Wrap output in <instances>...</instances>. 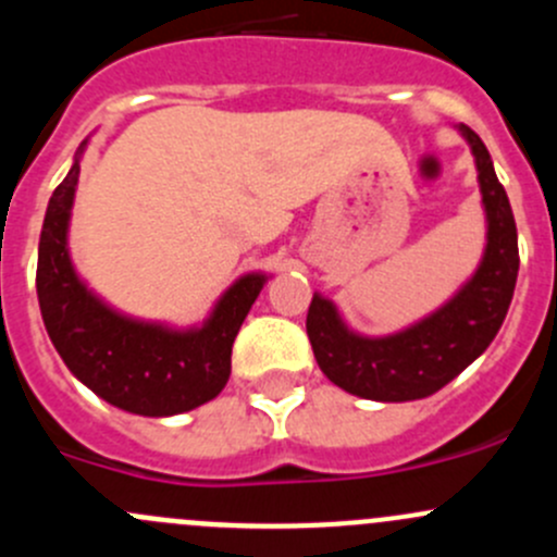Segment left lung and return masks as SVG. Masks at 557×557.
Returning a JSON list of instances; mask_svg holds the SVG:
<instances>
[{
	"label": "left lung",
	"mask_w": 557,
	"mask_h": 557,
	"mask_svg": "<svg viewBox=\"0 0 557 557\" xmlns=\"http://www.w3.org/2000/svg\"><path fill=\"white\" fill-rule=\"evenodd\" d=\"M480 172L487 247L474 277L442 310L401 334L367 339L345 329L329 299L314 294L307 336L318 367L342 391L374 401H414L458 377L485 352L507 318L518 283V226L485 143L460 123Z\"/></svg>",
	"instance_id": "1"
}]
</instances>
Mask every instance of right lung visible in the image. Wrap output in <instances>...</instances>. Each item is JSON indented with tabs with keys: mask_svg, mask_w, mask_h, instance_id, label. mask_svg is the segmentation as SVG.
Listing matches in <instances>:
<instances>
[{
	"mask_svg": "<svg viewBox=\"0 0 557 557\" xmlns=\"http://www.w3.org/2000/svg\"><path fill=\"white\" fill-rule=\"evenodd\" d=\"M81 164L50 196L39 234L37 296L50 342L70 372L112 407L148 418L188 412L215 398L232 374V345L263 288V274L237 280L201 329L170 331L104 307L77 280L66 252Z\"/></svg>",
	"mask_w": 557,
	"mask_h": 557,
	"instance_id": "add662e5",
	"label": "right lung"
}]
</instances>
